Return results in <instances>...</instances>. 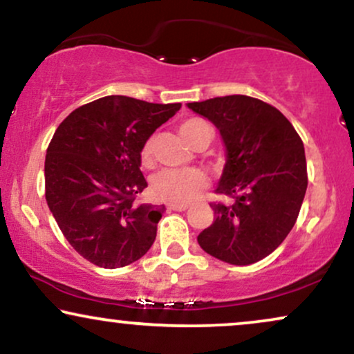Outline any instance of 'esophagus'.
Returning a JSON list of instances; mask_svg holds the SVG:
<instances>
[{"label": "esophagus", "mask_w": 354, "mask_h": 354, "mask_svg": "<svg viewBox=\"0 0 354 354\" xmlns=\"http://www.w3.org/2000/svg\"><path fill=\"white\" fill-rule=\"evenodd\" d=\"M189 207H190L189 203H170L169 205L170 210H176V212H185Z\"/></svg>", "instance_id": "34e87169"}]
</instances>
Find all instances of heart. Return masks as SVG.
Listing matches in <instances>:
<instances>
[{
    "mask_svg": "<svg viewBox=\"0 0 354 354\" xmlns=\"http://www.w3.org/2000/svg\"><path fill=\"white\" fill-rule=\"evenodd\" d=\"M210 128L202 120H187L180 124L178 133L185 139L190 146H194L205 133H208ZM152 151H154V138L146 139L142 144L141 157L142 165H149L152 159ZM207 185V177L203 172L197 169H187V170H176V169H165L157 172L151 178V190L152 195L157 200H164L170 203H187L192 198H195Z\"/></svg>",
    "mask_w": 354,
    "mask_h": 354,
    "instance_id": "obj_1",
    "label": "heart"
}]
</instances>
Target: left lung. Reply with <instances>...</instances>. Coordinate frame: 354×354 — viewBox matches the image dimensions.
<instances>
[{
	"label": "left lung",
	"mask_w": 354,
	"mask_h": 354,
	"mask_svg": "<svg viewBox=\"0 0 354 354\" xmlns=\"http://www.w3.org/2000/svg\"><path fill=\"white\" fill-rule=\"evenodd\" d=\"M187 106L212 121L226 146V164L213 202V223L198 234L200 248L234 266L254 264L279 248L297 221L307 190L304 142L272 104L246 95L194 102Z\"/></svg>",
	"instance_id": "8db88e82"
}]
</instances>
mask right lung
<instances>
[{
  "instance_id": "1",
  "label": "right lung",
  "mask_w": 354,
  "mask_h": 354,
  "mask_svg": "<svg viewBox=\"0 0 354 354\" xmlns=\"http://www.w3.org/2000/svg\"><path fill=\"white\" fill-rule=\"evenodd\" d=\"M111 95L73 110L46 154V200L65 239L104 269L124 268L149 251L164 205L138 203L147 187L142 144L180 110Z\"/></svg>"
}]
</instances>
